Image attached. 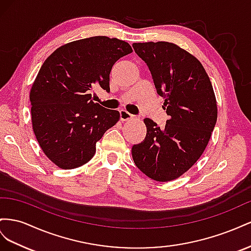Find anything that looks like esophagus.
<instances>
[{"label": "esophagus", "mask_w": 251, "mask_h": 251, "mask_svg": "<svg viewBox=\"0 0 251 251\" xmlns=\"http://www.w3.org/2000/svg\"><path fill=\"white\" fill-rule=\"evenodd\" d=\"M132 118H133V116L131 113H129L126 110H120V119L122 121H127V120H130Z\"/></svg>", "instance_id": "esophagus-1"}]
</instances>
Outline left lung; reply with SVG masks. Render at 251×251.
Returning <instances> with one entry per match:
<instances>
[{
	"mask_svg": "<svg viewBox=\"0 0 251 251\" xmlns=\"http://www.w3.org/2000/svg\"><path fill=\"white\" fill-rule=\"evenodd\" d=\"M146 63L169 120L160 128L145 119L144 141L132 146L137 167L152 180L168 182L186 173L202 155L217 123L209 76L195 56L168 42L133 43Z\"/></svg>",
	"mask_w": 251,
	"mask_h": 251,
	"instance_id": "left-lung-1",
	"label": "left lung"
}]
</instances>
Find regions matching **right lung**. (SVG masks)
I'll list each match as a JSON object with an SVG mask.
<instances>
[{"label":"right lung","mask_w":251,"mask_h":251,"mask_svg":"<svg viewBox=\"0 0 251 251\" xmlns=\"http://www.w3.org/2000/svg\"><path fill=\"white\" fill-rule=\"evenodd\" d=\"M130 45L116 38L91 37L61 46L50 54L30 91L32 128L48 159L63 169L87 163L96 144L120 119V112L92 102L90 88L110 91L109 74Z\"/></svg>","instance_id":"1"}]
</instances>
